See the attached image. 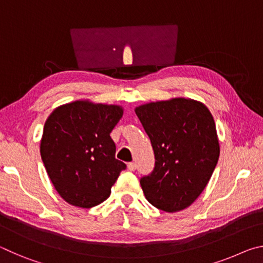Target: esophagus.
<instances>
[{
	"instance_id": "34e87169",
	"label": "esophagus",
	"mask_w": 263,
	"mask_h": 263,
	"mask_svg": "<svg viewBox=\"0 0 263 263\" xmlns=\"http://www.w3.org/2000/svg\"><path fill=\"white\" fill-rule=\"evenodd\" d=\"M136 163L135 162H130V163H127V169L128 171H131V172H133L136 169Z\"/></svg>"
}]
</instances>
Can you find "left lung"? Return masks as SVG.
<instances>
[{
    "label": "left lung",
    "mask_w": 263,
    "mask_h": 263,
    "mask_svg": "<svg viewBox=\"0 0 263 263\" xmlns=\"http://www.w3.org/2000/svg\"><path fill=\"white\" fill-rule=\"evenodd\" d=\"M149 137L155 167L140 185L147 201L169 213L190 206L210 181L220 146L215 119L202 102L174 97L135 109Z\"/></svg>",
    "instance_id": "8db88e82"
}]
</instances>
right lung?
<instances>
[{
	"mask_svg": "<svg viewBox=\"0 0 263 263\" xmlns=\"http://www.w3.org/2000/svg\"><path fill=\"white\" fill-rule=\"evenodd\" d=\"M123 106L78 100L48 116L41 155L58 194L70 205L89 209L104 202L125 163L115 158L110 133Z\"/></svg>",
	"mask_w": 263,
	"mask_h": 263,
	"instance_id": "obj_1",
	"label": "right lung"
}]
</instances>
